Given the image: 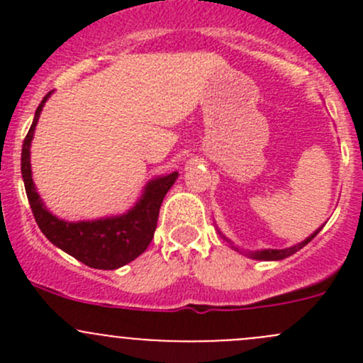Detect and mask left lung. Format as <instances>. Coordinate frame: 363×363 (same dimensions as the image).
I'll list each match as a JSON object with an SVG mask.
<instances>
[{
    "label": "left lung",
    "mask_w": 363,
    "mask_h": 363,
    "mask_svg": "<svg viewBox=\"0 0 363 363\" xmlns=\"http://www.w3.org/2000/svg\"><path fill=\"white\" fill-rule=\"evenodd\" d=\"M320 230H316V232H314L313 235L307 237V239L303 240V242L296 244V246H294V247H286V250H263V251L251 252V256L255 259H283V258H288V256H291V255H294V252H296L298 250H302V247L306 246V244H309L311 240H313L314 237H316L318 233H320Z\"/></svg>",
    "instance_id": "8db88e82"
}]
</instances>
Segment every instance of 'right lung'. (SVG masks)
<instances>
[{
  "label": "right lung",
  "instance_id": "right-lung-1",
  "mask_svg": "<svg viewBox=\"0 0 363 363\" xmlns=\"http://www.w3.org/2000/svg\"><path fill=\"white\" fill-rule=\"evenodd\" d=\"M49 96L50 93H47L36 108L35 119L24 138L23 156H21V172H23L26 195H28L36 225L54 246L72 255L84 265L101 270L119 269L133 262L151 244L156 225H158L161 202L177 179V172L149 182L137 205L123 216L80 223L57 219L47 211L45 205L40 200L35 182L31 179V163H29V145H31L33 133H35L43 104Z\"/></svg>",
  "mask_w": 363,
  "mask_h": 363
}]
</instances>
